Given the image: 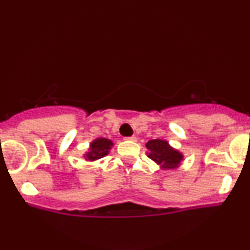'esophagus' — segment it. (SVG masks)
Masks as SVG:
<instances>
[{"instance_id": "esophagus-1", "label": "esophagus", "mask_w": 250, "mask_h": 250, "mask_svg": "<svg viewBox=\"0 0 250 250\" xmlns=\"http://www.w3.org/2000/svg\"><path fill=\"white\" fill-rule=\"evenodd\" d=\"M125 140H127V141L135 142V141H136V137H135V136H129V137H125Z\"/></svg>"}]
</instances>
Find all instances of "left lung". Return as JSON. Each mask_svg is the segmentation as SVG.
<instances>
[{
	"instance_id": "8db88e82",
	"label": "left lung",
	"mask_w": 250,
	"mask_h": 250,
	"mask_svg": "<svg viewBox=\"0 0 250 250\" xmlns=\"http://www.w3.org/2000/svg\"><path fill=\"white\" fill-rule=\"evenodd\" d=\"M146 147L148 149L147 156L153 160L156 165H159L163 170L177 169L185 159L183 154L171 147L166 140H150L146 143Z\"/></svg>"
}]
</instances>
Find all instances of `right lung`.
I'll use <instances>...</instances> for the list:
<instances>
[{
    "mask_svg": "<svg viewBox=\"0 0 250 250\" xmlns=\"http://www.w3.org/2000/svg\"><path fill=\"white\" fill-rule=\"evenodd\" d=\"M114 143L111 140L105 139V137H99V139L93 140L89 145L88 150L83 154L85 161L94 162L97 160L102 159L105 155L109 154L110 149L113 148Z\"/></svg>",
    "mask_w": 250,
    "mask_h": 250,
    "instance_id": "add662e5",
    "label": "right lung"
}]
</instances>
